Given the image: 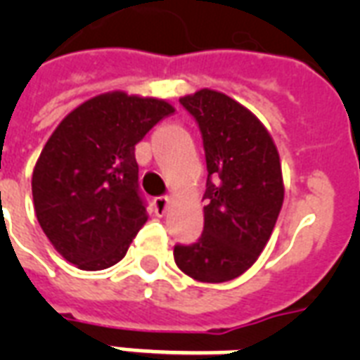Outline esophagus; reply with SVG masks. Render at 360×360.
Here are the masks:
<instances>
[{"label":"esophagus","mask_w":360,"mask_h":360,"mask_svg":"<svg viewBox=\"0 0 360 360\" xmlns=\"http://www.w3.org/2000/svg\"><path fill=\"white\" fill-rule=\"evenodd\" d=\"M153 205H155V213L158 217H162L166 211H168V205H169V198L168 196H158L153 200Z\"/></svg>","instance_id":"esophagus-1"}]
</instances>
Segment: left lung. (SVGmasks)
<instances>
[{"mask_svg":"<svg viewBox=\"0 0 360 360\" xmlns=\"http://www.w3.org/2000/svg\"><path fill=\"white\" fill-rule=\"evenodd\" d=\"M202 132L207 162L203 231L174 246L177 267L200 282L243 274L267 245L284 202L278 151L256 115L224 93L179 98Z\"/></svg>","mask_w":360,"mask_h":360,"instance_id":"left-lung-1","label":"left lung"}]
</instances>
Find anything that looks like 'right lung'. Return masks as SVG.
Listing matches in <instances>:
<instances>
[{"instance_id":"obj_1","label":"right lung","mask_w":360,"mask_h":360,"mask_svg":"<svg viewBox=\"0 0 360 360\" xmlns=\"http://www.w3.org/2000/svg\"><path fill=\"white\" fill-rule=\"evenodd\" d=\"M174 108L158 98L108 93L53 130L33 169L37 220L56 250L84 271L121 262L146 224L134 146Z\"/></svg>"}]
</instances>
